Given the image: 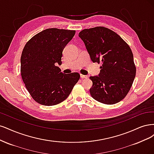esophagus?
<instances>
[{"instance_id": "esophagus-1", "label": "esophagus", "mask_w": 154, "mask_h": 154, "mask_svg": "<svg viewBox=\"0 0 154 154\" xmlns=\"http://www.w3.org/2000/svg\"><path fill=\"white\" fill-rule=\"evenodd\" d=\"M88 77L87 75H82V74H81V78L82 79H87Z\"/></svg>"}]
</instances>
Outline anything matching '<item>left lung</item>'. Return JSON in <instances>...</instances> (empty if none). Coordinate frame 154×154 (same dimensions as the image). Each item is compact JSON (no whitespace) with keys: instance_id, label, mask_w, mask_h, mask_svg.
<instances>
[{"instance_id":"left-lung-1","label":"left lung","mask_w":154,"mask_h":154,"mask_svg":"<svg viewBox=\"0 0 154 154\" xmlns=\"http://www.w3.org/2000/svg\"><path fill=\"white\" fill-rule=\"evenodd\" d=\"M79 36L85 44L93 63H101L98 76H91L90 91L97 101L115 104L126 97L136 76V68L129 45L111 29H86Z\"/></svg>"}]
</instances>
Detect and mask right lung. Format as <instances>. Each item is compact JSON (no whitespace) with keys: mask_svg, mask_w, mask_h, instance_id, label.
<instances>
[{"mask_svg":"<svg viewBox=\"0 0 154 154\" xmlns=\"http://www.w3.org/2000/svg\"><path fill=\"white\" fill-rule=\"evenodd\" d=\"M75 31L51 28L34 36L22 53L20 73L32 98L39 104L51 106L62 102L80 79L77 72L63 74V51Z\"/></svg>","mask_w":154,"mask_h":154,"instance_id":"obj_1","label":"right lung"}]
</instances>
